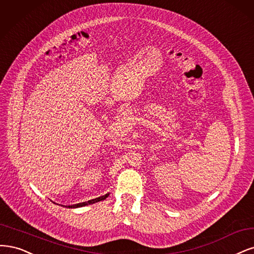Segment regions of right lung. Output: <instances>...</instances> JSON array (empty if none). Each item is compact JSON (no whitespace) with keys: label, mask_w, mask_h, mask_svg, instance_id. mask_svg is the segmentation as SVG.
Returning <instances> with one entry per match:
<instances>
[{"label":"right lung","mask_w":254,"mask_h":254,"mask_svg":"<svg viewBox=\"0 0 254 254\" xmlns=\"http://www.w3.org/2000/svg\"><path fill=\"white\" fill-rule=\"evenodd\" d=\"M109 194H105L104 196H100V197L98 198H95V199H92V200H88V201H84V202H80V203H76V204H71V206H67L68 208H78V207H83V206H86V204H91V203H94V202H97V201H100V200H103L105 199L106 197H108Z\"/></svg>","instance_id":"1"}]
</instances>
